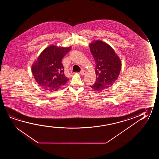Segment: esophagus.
<instances>
[{
	"mask_svg": "<svg viewBox=\"0 0 159 159\" xmlns=\"http://www.w3.org/2000/svg\"><path fill=\"white\" fill-rule=\"evenodd\" d=\"M86 73V72L85 71V70H82L79 73V74L82 75H85Z\"/></svg>",
	"mask_w": 159,
	"mask_h": 159,
	"instance_id": "1",
	"label": "esophagus"
}]
</instances>
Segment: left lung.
Wrapping results in <instances>:
<instances>
[{
	"label": "left lung",
	"instance_id": "8db88e82",
	"mask_svg": "<svg viewBox=\"0 0 159 159\" xmlns=\"http://www.w3.org/2000/svg\"><path fill=\"white\" fill-rule=\"evenodd\" d=\"M89 46L96 63V82L90 87L102 92L111 87L117 79L122 62L113 48L104 42L93 41Z\"/></svg>",
	"mask_w": 159,
	"mask_h": 159
}]
</instances>
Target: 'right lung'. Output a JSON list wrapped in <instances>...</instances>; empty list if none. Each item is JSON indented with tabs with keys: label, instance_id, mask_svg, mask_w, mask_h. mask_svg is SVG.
Returning <instances> with one entry per match:
<instances>
[{
	"label": "right lung",
	"instance_id": "add662e5",
	"mask_svg": "<svg viewBox=\"0 0 159 159\" xmlns=\"http://www.w3.org/2000/svg\"><path fill=\"white\" fill-rule=\"evenodd\" d=\"M72 46L68 47L50 45L45 48L31 66L35 80L42 87L49 91H57L65 85L69 79L64 74L62 59Z\"/></svg>",
	"mask_w": 159,
	"mask_h": 159
}]
</instances>
